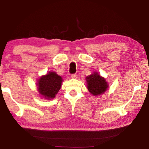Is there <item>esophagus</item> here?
Listing matches in <instances>:
<instances>
[{
	"mask_svg": "<svg viewBox=\"0 0 149 149\" xmlns=\"http://www.w3.org/2000/svg\"><path fill=\"white\" fill-rule=\"evenodd\" d=\"M71 77H72V79H77V75H76V74H72L71 75Z\"/></svg>",
	"mask_w": 149,
	"mask_h": 149,
	"instance_id": "esophagus-1",
	"label": "esophagus"
}]
</instances>
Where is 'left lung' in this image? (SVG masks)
<instances>
[{
	"mask_svg": "<svg viewBox=\"0 0 149 149\" xmlns=\"http://www.w3.org/2000/svg\"><path fill=\"white\" fill-rule=\"evenodd\" d=\"M87 87L91 94L93 96L102 95L107 91L108 88V84L105 78L98 74L93 72L86 77Z\"/></svg>",
	"mask_w": 149,
	"mask_h": 149,
	"instance_id": "8db88e82",
	"label": "left lung"
}]
</instances>
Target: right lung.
Listing matches in <instances>:
<instances>
[{
  "mask_svg": "<svg viewBox=\"0 0 149 149\" xmlns=\"http://www.w3.org/2000/svg\"><path fill=\"white\" fill-rule=\"evenodd\" d=\"M63 79L55 72H49L42 75L37 81V89L39 95L43 99H53L62 86Z\"/></svg>",
  "mask_w": 149,
  "mask_h": 149,
  "instance_id": "right-lung-1",
  "label": "right lung"
}]
</instances>
